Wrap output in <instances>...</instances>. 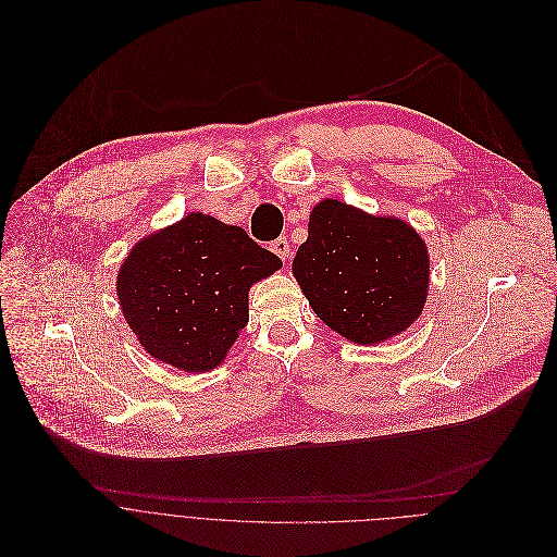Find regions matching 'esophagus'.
<instances>
[{"label": "esophagus", "instance_id": "34e87169", "mask_svg": "<svg viewBox=\"0 0 557 557\" xmlns=\"http://www.w3.org/2000/svg\"><path fill=\"white\" fill-rule=\"evenodd\" d=\"M272 252L276 255V257H281L283 261H289V242L285 239V237H278L276 242H272Z\"/></svg>", "mask_w": 557, "mask_h": 557}]
</instances>
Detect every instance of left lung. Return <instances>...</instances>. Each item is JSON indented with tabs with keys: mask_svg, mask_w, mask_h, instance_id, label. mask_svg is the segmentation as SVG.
<instances>
[{
	"mask_svg": "<svg viewBox=\"0 0 557 557\" xmlns=\"http://www.w3.org/2000/svg\"><path fill=\"white\" fill-rule=\"evenodd\" d=\"M292 270L326 326L351 343L377 345L421 313L430 261L404 221L324 199L309 214Z\"/></svg>",
	"mask_w": 557,
	"mask_h": 557,
	"instance_id": "8db88e82",
	"label": "left lung"
}]
</instances>
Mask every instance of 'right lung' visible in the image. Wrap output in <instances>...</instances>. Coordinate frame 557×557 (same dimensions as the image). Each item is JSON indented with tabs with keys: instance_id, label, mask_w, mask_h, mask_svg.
Wrapping results in <instances>:
<instances>
[{
	"instance_id": "right-lung-1",
	"label": "right lung",
	"mask_w": 557,
	"mask_h": 557,
	"mask_svg": "<svg viewBox=\"0 0 557 557\" xmlns=\"http://www.w3.org/2000/svg\"><path fill=\"white\" fill-rule=\"evenodd\" d=\"M239 226L190 212L140 242L119 274V300L140 345L199 373L226 358L248 324V289L281 268Z\"/></svg>"
}]
</instances>
